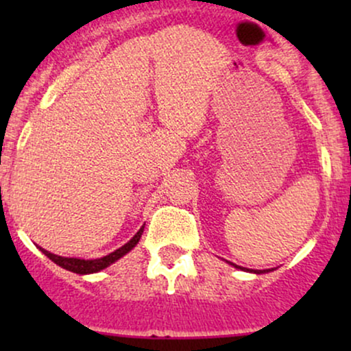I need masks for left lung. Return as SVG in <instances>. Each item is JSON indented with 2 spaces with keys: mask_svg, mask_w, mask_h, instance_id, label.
Masks as SVG:
<instances>
[{
  "mask_svg": "<svg viewBox=\"0 0 351 351\" xmlns=\"http://www.w3.org/2000/svg\"><path fill=\"white\" fill-rule=\"evenodd\" d=\"M234 267H239V265H234ZM244 271H245V269H244ZM264 272H265V271H264ZM256 274H261V272H257V271H256Z\"/></svg>",
  "mask_w": 351,
  "mask_h": 351,
  "instance_id": "obj_1",
  "label": "left lung"
}]
</instances>
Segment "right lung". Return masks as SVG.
<instances>
[{
    "label": "right lung",
    "mask_w": 351,
    "mask_h": 351,
    "mask_svg": "<svg viewBox=\"0 0 351 351\" xmlns=\"http://www.w3.org/2000/svg\"><path fill=\"white\" fill-rule=\"evenodd\" d=\"M143 228L145 226L140 228V231L136 232V234L132 237L127 244L122 245V247L117 249V251H114V252H110L108 256H104V257H100V259H94V261L75 259V257H60V256H56V254H51L49 251H46V249H41V247L39 249H41V251L46 254L47 257H49L52 263L60 265L62 269H67V271L75 272V274H94V272H99V271H102V269L108 267V265L114 264L115 261H119L120 257L125 256V254L130 252L132 249L136 245V243L140 241V237H142Z\"/></svg>",
    "instance_id": "add662e5"
}]
</instances>
